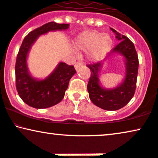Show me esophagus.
I'll return each mask as SVG.
<instances>
[{
    "label": "esophagus",
    "instance_id": "obj_1",
    "mask_svg": "<svg viewBox=\"0 0 158 158\" xmlns=\"http://www.w3.org/2000/svg\"><path fill=\"white\" fill-rule=\"evenodd\" d=\"M82 66H83V63L81 62V61H77V62L75 63V69H76V70H77V69H78L80 67H82Z\"/></svg>",
    "mask_w": 158,
    "mask_h": 158
}]
</instances>
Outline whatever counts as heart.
<instances>
[{
  "mask_svg": "<svg viewBox=\"0 0 158 158\" xmlns=\"http://www.w3.org/2000/svg\"><path fill=\"white\" fill-rule=\"evenodd\" d=\"M75 48L87 52L93 61H99L110 52L112 46V38L109 34L101 33L97 30H85L75 38Z\"/></svg>",
  "mask_w": 158,
  "mask_h": 158,
  "instance_id": "heart-1",
  "label": "heart"
}]
</instances>
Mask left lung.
<instances>
[{
	"label": "left lung",
	"instance_id": "1",
	"mask_svg": "<svg viewBox=\"0 0 158 158\" xmlns=\"http://www.w3.org/2000/svg\"><path fill=\"white\" fill-rule=\"evenodd\" d=\"M116 34L119 43L112 48V53H120L126 58V75L123 83L114 89L106 90L99 85L98 73L101 69L102 62L87 64L91 70L87 89L89 98L96 106L105 110H118L126 106L134 97L136 87L138 75L139 59L133 43L125 35L111 28Z\"/></svg>",
	"mask_w": 158,
	"mask_h": 158
}]
</instances>
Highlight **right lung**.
<instances>
[{
	"mask_svg": "<svg viewBox=\"0 0 158 158\" xmlns=\"http://www.w3.org/2000/svg\"><path fill=\"white\" fill-rule=\"evenodd\" d=\"M67 28L68 24L48 22L29 32L20 46L15 65L16 88L20 98L32 107L44 109L59 103L64 97L69 80L76 73L73 65L60 62L48 77L38 81L30 76L27 65L28 52L38 36L52 30Z\"/></svg>",
	"mask_w": 158,
	"mask_h": 158,
	"instance_id": "obj_1",
	"label": "right lung"
}]
</instances>
